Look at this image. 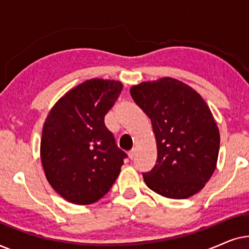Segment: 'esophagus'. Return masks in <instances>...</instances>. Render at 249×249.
Listing matches in <instances>:
<instances>
[{"mask_svg":"<svg viewBox=\"0 0 249 249\" xmlns=\"http://www.w3.org/2000/svg\"><path fill=\"white\" fill-rule=\"evenodd\" d=\"M135 153H136L135 149H131V151L128 153V155H129V159H130V160H134V159H135Z\"/></svg>","mask_w":249,"mask_h":249,"instance_id":"34e87169","label":"esophagus"}]
</instances>
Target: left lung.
<instances>
[{
  "instance_id": "obj_1",
  "label": "left lung",
  "mask_w": 249,
  "mask_h": 249,
  "mask_svg": "<svg viewBox=\"0 0 249 249\" xmlns=\"http://www.w3.org/2000/svg\"><path fill=\"white\" fill-rule=\"evenodd\" d=\"M135 103L151 119L158 146L156 164L142 173L149 189L185 199L205 186L216 168L220 132L202 96L173 78L130 88Z\"/></svg>"
}]
</instances>
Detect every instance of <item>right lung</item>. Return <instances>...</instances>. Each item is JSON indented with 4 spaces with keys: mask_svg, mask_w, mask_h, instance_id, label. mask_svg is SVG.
I'll return each mask as SVG.
<instances>
[{
    "mask_svg": "<svg viewBox=\"0 0 249 249\" xmlns=\"http://www.w3.org/2000/svg\"><path fill=\"white\" fill-rule=\"evenodd\" d=\"M122 90L115 80L89 79L56 102L43 125L40 160L47 181L68 202L86 205L107 194L127 154L104 117Z\"/></svg>",
    "mask_w": 249,
    "mask_h": 249,
    "instance_id": "right-lung-1",
    "label": "right lung"
}]
</instances>
